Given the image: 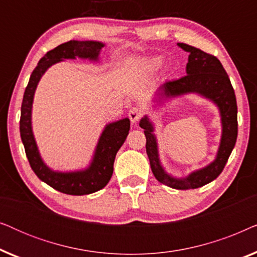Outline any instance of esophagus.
Instances as JSON below:
<instances>
[{
	"label": "esophagus",
	"instance_id": "obj_1",
	"mask_svg": "<svg viewBox=\"0 0 257 257\" xmlns=\"http://www.w3.org/2000/svg\"><path fill=\"white\" fill-rule=\"evenodd\" d=\"M142 117H143V110L140 107H132L128 112V118L132 124H136L137 121H139Z\"/></svg>",
	"mask_w": 257,
	"mask_h": 257
}]
</instances>
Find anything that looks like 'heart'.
Masks as SVG:
<instances>
[{
    "label": "heart",
    "instance_id": "1",
    "mask_svg": "<svg viewBox=\"0 0 257 257\" xmlns=\"http://www.w3.org/2000/svg\"><path fill=\"white\" fill-rule=\"evenodd\" d=\"M163 64V59L161 57H145L139 61V65L143 69L149 70V71H154V70L159 69L160 65Z\"/></svg>",
    "mask_w": 257,
    "mask_h": 257
}]
</instances>
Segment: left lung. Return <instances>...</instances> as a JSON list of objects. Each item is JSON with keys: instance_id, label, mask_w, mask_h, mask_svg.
Here are the masks:
<instances>
[{"instance_id": "1", "label": "left lung", "mask_w": 257, "mask_h": 257, "mask_svg": "<svg viewBox=\"0 0 257 257\" xmlns=\"http://www.w3.org/2000/svg\"><path fill=\"white\" fill-rule=\"evenodd\" d=\"M178 45L182 50L189 52L186 66L187 75L180 79L161 84L158 90V100L163 101L182 94L198 93L216 105L221 115L222 135L215 159L206 167L192 172L186 178L172 177L161 166L153 122L145 115L140 120L139 126L145 133L146 153L157 180L175 189H194L215 180L226 166L237 138V105L229 77L219 59L188 44L178 43Z\"/></svg>"}]
</instances>
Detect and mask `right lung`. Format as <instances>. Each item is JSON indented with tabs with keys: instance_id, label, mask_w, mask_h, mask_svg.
<instances>
[{
	"instance_id": "1",
	"label": "right lung",
	"mask_w": 257,
	"mask_h": 257,
	"mask_svg": "<svg viewBox=\"0 0 257 257\" xmlns=\"http://www.w3.org/2000/svg\"><path fill=\"white\" fill-rule=\"evenodd\" d=\"M104 45V43L97 41L73 40L48 51L40 59L37 66L31 73L29 83L24 91L22 106H21L20 132L27 158L35 174L42 181L64 194L86 195L99 191L107 185L113 173L115 154L128 135L130 119L124 118L105 126L98 140L92 161L85 170L73 172L52 171L42 159L33 133L31 110H33L34 94L42 76L51 65L64 59H76V57L96 62Z\"/></svg>"
}]
</instances>
